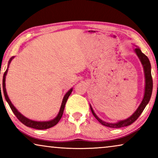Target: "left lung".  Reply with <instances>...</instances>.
<instances>
[{"label": "left lung", "instance_id": "1", "mask_svg": "<svg viewBox=\"0 0 158 158\" xmlns=\"http://www.w3.org/2000/svg\"><path fill=\"white\" fill-rule=\"evenodd\" d=\"M135 51L136 54L137 55L138 57L139 58L142 65H143L144 75H145V91H144V96L143 100H142L141 104L139 105V106L138 107L137 111L132 114V116H131L130 117L127 118V119L120 121V122H118V123H114V124L105 122L101 119H100V118L96 115V114L94 113L92 107L90 106V110H91L93 115H94L95 116V118H96L101 124L103 125V126L111 127V128H121V127L129 126V125L132 124V123L135 122V121L139 118V116L141 115L142 111H144V108L146 107V106L148 105L149 101H150L151 96H152V87H153L152 77V74H151V64H150V60H149L148 57H147L142 52L141 49L139 48H138L137 47V48L135 49Z\"/></svg>", "mask_w": 158, "mask_h": 158}]
</instances>
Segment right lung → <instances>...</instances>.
<instances>
[{
  "instance_id": "right-lung-1",
  "label": "right lung",
  "mask_w": 158,
  "mask_h": 158,
  "mask_svg": "<svg viewBox=\"0 0 158 158\" xmlns=\"http://www.w3.org/2000/svg\"><path fill=\"white\" fill-rule=\"evenodd\" d=\"M13 58H14V57L10 58V60H9V62H8V64L10 63ZM7 72H8V69L6 70V72L4 73L3 77V94H4V96H5L6 100L7 101L8 105H9V106L10 108V109H11L12 111L14 112V114H15V116H16L17 118H18V119L20 121V122L22 123V124L26 125L27 127H31V128H34V129H47L51 128V127L55 126V125L57 124L58 122H59L60 118H62V114H63V111H64V106H65L66 102H67V101H68V97L70 96V95L71 94V93H72V91H73V88H71V89L69 90V91L65 94V96H64L63 100H62V102L61 107H60V112H59V114H58V115L57 116V117H56L55 118H54L53 120L49 121V122H35V121H32L31 119H29V118H26L25 116H23L22 115V114L19 113V112L17 111V109H16V108L14 106V105L12 104L11 102H10V99L8 98L7 93H6V83H5L6 75V74H7ZM1 97H2L1 90Z\"/></svg>"
}]
</instances>
